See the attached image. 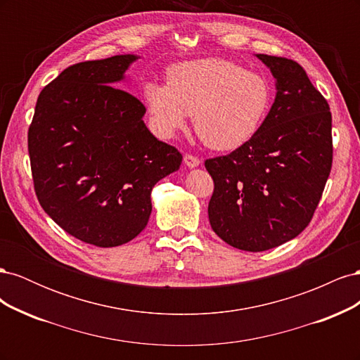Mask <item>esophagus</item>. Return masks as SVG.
I'll return each instance as SVG.
<instances>
[{
  "mask_svg": "<svg viewBox=\"0 0 360 360\" xmlns=\"http://www.w3.org/2000/svg\"><path fill=\"white\" fill-rule=\"evenodd\" d=\"M184 163H186V167H189V168H195L200 165L201 160H200V158L193 156V155H186L184 156Z\"/></svg>",
  "mask_w": 360,
  "mask_h": 360,
  "instance_id": "34e87169",
  "label": "esophagus"
}]
</instances>
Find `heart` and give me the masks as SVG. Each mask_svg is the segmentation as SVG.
<instances>
[{
    "instance_id": "b5f03b06",
    "label": "heart",
    "mask_w": 360,
    "mask_h": 360,
    "mask_svg": "<svg viewBox=\"0 0 360 360\" xmlns=\"http://www.w3.org/2000/svg\"><path fill=\"white\" fill-rule=\"evenodd\" d=\"M274 90L264 75L225 58H201L171 66L167 84L144 86L158 132L172 136L193 114L195 132L210 148L234 150L264 124Z\"/></svg>"
}]
</instances>
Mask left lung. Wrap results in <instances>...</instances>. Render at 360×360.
I'll return each mask as SVG.
<instances>
[{
    "label": "left lung",
    "instance_id": "obj_1",
    "mask_svg": "<svg viewBox=\"0 0 360 360\" xmlns=\"http://www.w3.org/2000/svg\"><path fill=\"white\" fill-rule=\"evenodd\" d=\"M276 79L264 124L226 156L204 162L214 189L213 231L261 252L297 237L312 219L332 169V114L299 63L257 53Z\"/></svg>",
    "mask_w": 360,
    "mask_h": 360
}]
</instances>
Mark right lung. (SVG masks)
I'll use <instances>...</instances> for the list:
<instances>
[{"label":"right lung","mask_w":360,"mask_h":360,"mask_svg":"<svg viewBox=\"0 0 360 360\" xmlns=\"http://www.w3.org/2000/svg\"><path fill=\"white\" fill-rule=\"evenodd\" d=\"M138 57L64 69L39 94L28 129L37 200L68 234L99 248L144 230L151 189L177 171L181 153L144 124L146 106L118 89Z\"/></svg>","instance_id":"right-lung-1"}]
</instances>
